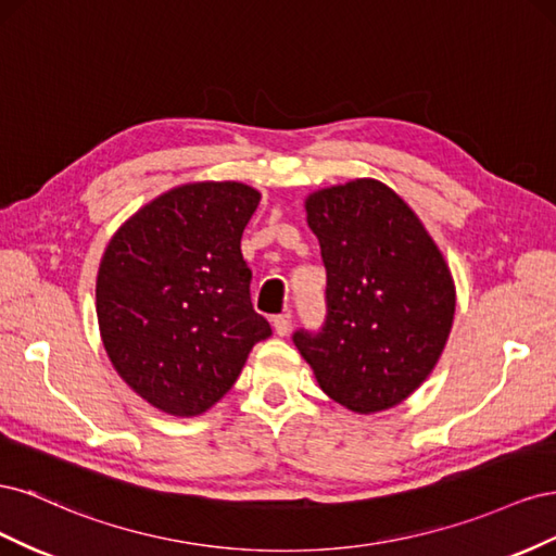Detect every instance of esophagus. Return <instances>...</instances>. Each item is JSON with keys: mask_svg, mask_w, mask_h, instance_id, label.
<instances>
[{"mask_svg": "<svg viewBox=\"0 0 556 556\" xmlns=\"http://www.w3.org/2000/svg\"><path fill=\"white\" fill-rule=\"evenodd\" d=\"M290 327H292V313H282L274 317V329L278 336H288Z\"/></svg>", "mask_w": 556, "mask_h": 556, "instance_id": "1", "label": "esophagus"}]
</instances>
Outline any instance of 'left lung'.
<instances>
[{
	"label": "left lung",
	"instance_id": "8db88e82",
	"mask_svg": "<svg viewBox=\"0 0 556 556\" xmlns=\"http://www.w3.org/2000/svg\"><path fill=\"white\" fill-rule=\"evenodd\" d=\"M327 268V315L292 341L323 392L355 413L396 406L439 362L454 317L450 268L419 217L380 180L308 197Z\"/></svg>",
	"mask_w": 556,
	"mask_h": 556
}]
</instances>
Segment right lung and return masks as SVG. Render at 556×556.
Masks as SVG:
<instances>
[{
    "label": "right lung",
    "instance_id": "add662e5",
    "mask_svg": "<svg viewBox=\"0 0 556 556\" xmlns=\"http://www.w3.org/2000/svg\"><path fill=\"white\" fill-rule=\"evenodd\" d=\"M260 192L194 182L157 197L115 231L97 276V317L115 371L155 408L190 417L237 382L271 336L250 299L243 229Z\"/></svg>",
    "mask_w": 556,
    "mask_h": 556
}]
</instances>
